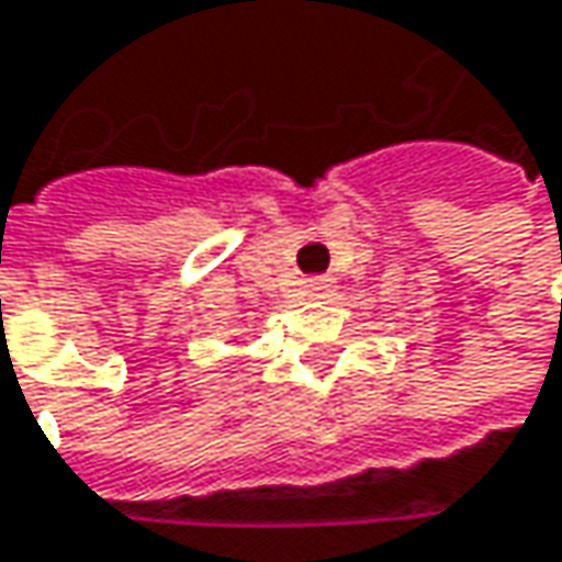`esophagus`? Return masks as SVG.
I'll use <instances>...</instances> for the list:
<instances>
[{
    "mask_svg": "<svg viewBox=\"0 0 562 562\" xmlns=\"http://www.w3.org/2000/svg\"><path fill=\"white\" fill-rule=\"evenodd\" d=\"M305 289H308L312 299H328L335 292V282L328 280V277H312V280L305 282Z\"/></svg>",
    "mask_w": 562,
    "mask_h": 562,
    "instance_id": "esophagus-1",
    "label": "esophagus"
}]
</instances>
